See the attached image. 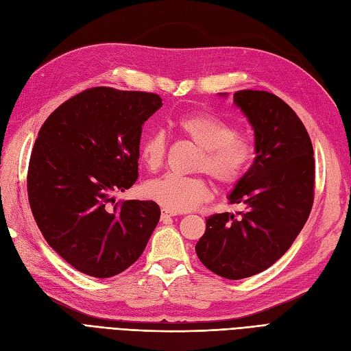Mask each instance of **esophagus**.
I'll use <instances>...</instances> for the list:
<instances>
[{
	"instance_id": "obj_1",
	"label": "esophagus",
	"mask_w": 351,
	"mask_h": 351,
	"mask_svg": "<svg viewBox=\"0 0 351 351\" xmlns=\"http://www.w3.org/2000/svg\"><path fill=\"white\" fill-rule=\"evenodd\" d=\"M177 215V213H173V211H168V210H164L160 211V220H167V219H171V217Z\"/></svg>"
}]
</instances>
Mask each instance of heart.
I'll use <instances>...</instances> for the list:
<instances>
[{
  "label": "heart",
  "mask_w": 351,
  "mask_h": 351,
  "mask_svg": "<svg viewBox=\"0 0 351 351\" xmlns=\"http://www.w3.org/2000/svg\"><path fill=\"white\" fill-rule=\"evenodd\" d=\"M176 128L199 147L193 165L196 171H205L220 186H233L243 177L254 147L229 122L210 113H189L176 121ZM165 155L167 138L162 131L149 132L141 140L140 158L149 169L156 171L162 167ZM145 191L150 199L173 213L193 210L210 193L205 178L174 174L152 180Z\"/></svg>",
  "instance_id": "heart-1"
}]
</instances>
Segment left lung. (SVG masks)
Returning a JSON list of instances; mask_svg holds the SVG:
<instances>
[{
	"label": "left lung",
	"instance_id": "obj_1",
	"mask_svg": "<svg viewBox=\"0 0 351 351\" xmlns=\"http://www.w3.org/2000/svg\"><path fill=\"white\" fill-rule=\"evenodd\" d=\"M233 101L255 136L254 164L229 195L245 211L208 217L195 250L206 269L238 280L269 269L304 227L315 199V158L304 124L282 99L241 90Z\"/></svg>",
	"mask_w": 351,
	"mask_h": 351
}]
</instances>
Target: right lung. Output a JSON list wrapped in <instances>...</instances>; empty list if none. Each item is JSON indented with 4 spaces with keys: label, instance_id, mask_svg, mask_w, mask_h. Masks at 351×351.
Listing matches in <instances>:
<instances>
[{
    "label": "right lung",
    "instance_id": "right-lung-1",
    "mask_svg": "<svg viewBox=\"0 0 351 351\" xmlns=\"http://www.w3.org/2000/svg\"><path fill=\"white\" fill-rule=\"evenodd\" d=\"M158 94L94 87L45 119L27 169V197L47 243L72 267L112 278L143 254L159 221L154 201L115 202L138 177L141 127Z\"/></svg>",
    "mask_w": 351,
    "mask_h": 351
}]
</instances>
